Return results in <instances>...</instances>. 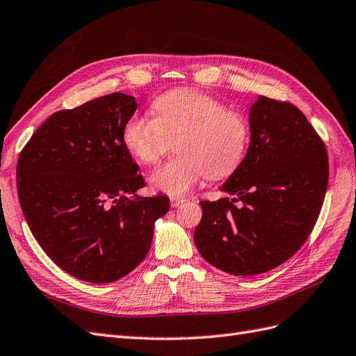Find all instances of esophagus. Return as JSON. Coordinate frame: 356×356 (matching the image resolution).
<instances>
[{"instance_id":"34e87169","label":"esophagus","mask_w":356,"mask_h":356,"mask_svg":"<svg viewBox=\"0 0 356 356\" xmlns=\"http://www.w3.org/2000/svg\"><path fill=\"white\" fill-rule=\"evenodd\" d=\"M185 201H186L185 198H171L170 204H171V207H180V205Z\"/></svg>"}]
</instances>
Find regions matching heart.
Masks as SVG:
<instances>
[{
  "mask_svg": "<svg viewBox=\"0 0 356 356\" xmlns=\"http://www.w3.org/2000/svg\"><path fill=\"white\" fill-rule=\"evenodd\" d=\"M152 115H133L122 129V142L143 164H155L176 143L180 156L156 167L149 185L170 197L188 193L207 175L225 179L244 163L251 124L244 112L201 91L177 88L158 96Z\"/></svg>",
  "mask_w": 356,
  "mask_h": 356,
  "instance_id": "b5f03b06",
  "label": "heart"
}]
</instances>
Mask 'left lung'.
<instances>
[{
	"instance_id": "1",
	"label": "left lung",
	"mask_w": 356,
	"mask_h": 356,
	"mask_svg": "<svg viewBox=\"0 0 356 356\" xmlns=\"http://www.w3.org/2000/svg\"><path fill=\"white\" fill-rule=\"evenodd\" d=\"M244 163L222 191L201 201L193 241L213 266L238 277L282 265L318 220L328 185V154L305 113L290 102L260 96L250 108Z\"/></svg>"
}]
</instances>
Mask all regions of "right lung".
I'll return each mask as SVG.
<instances>
[{
	"label": "right lung",
	"mask_w": 356,
	"mask_h": 356,
	"mask_svg": "<svg viewBox=\"0 0 356 356\" xmlns=\"http://www.w3.org/2000/svg\"><path fill=\"white\" fill-rule=\"evenodd\" d=\"M137 109L112 93L45 120L17 159L22 211L57 266L95 284L113 282L140 265L154 223L170 210L165 195L139 197L142 175L122 142Z\"/></svg>",
	"instance_id": "1"
}]
</instances>
